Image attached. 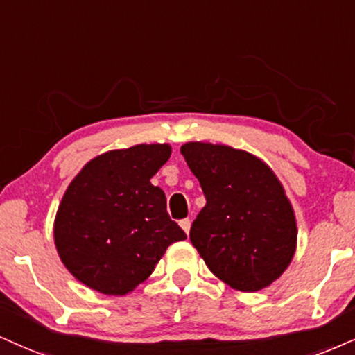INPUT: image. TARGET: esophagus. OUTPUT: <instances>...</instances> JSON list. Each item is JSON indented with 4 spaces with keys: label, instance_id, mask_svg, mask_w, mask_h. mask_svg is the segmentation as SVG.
I'll return each mask as SVG.
<instances>
[{
    "label": "esophagus",
    "instance_id": "34e87169",
    "mask_svg": "<svg viewBox=\"0 0 355 355\" xmlns=\"http://www.w3.org/2000/svg\"><path fill=\"white\" fill-rule=\"evenodd\" d=\"M179 225H181V229L186 232V234H189L191 230V218H182V220H179Z\"/></svg>",
    "mask_w": 355,
    "mask_h": 355
}]
</instances>
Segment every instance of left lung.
<instances>
[{
	"mask_svg": "<svg viewBox=\"0 0 355 355\" xmlns=\"http://www.w3.org/2000/svg\"><path fill=\"white\" fill-rule=\"evenodd\" d=\"M181 153L207 200L192 222V245L235 290L268 286L296 247L295 214L273 171L250 153L222 144L186 143Z\"/></svg>",
	"mask_w": 355,
	"mask_h": 355,
	"instance_id": "obj_1",
	"label": "left lung"
}]
</instances>
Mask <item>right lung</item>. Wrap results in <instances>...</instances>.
Wrapping results in <instances>:
<instances>
[{
	"label": "right lung",
	"instance_id": "1",
	"mask_svg": "<svg viewBox=\"0 0 355 355\" xmlns=\"http://www.w3.org/2000/svg\"><path fill=\"white\" fill-rule=\"evenodd\" d=\"M169 156L168 144L108 151L71 182L54 239L78 282L103 295H126L150 277L171 243L186 239L166 211L163 189L150 181Z\"/></svg>",
	"mask_w": 355,
	"mask_h": 355
}]
</instances>
